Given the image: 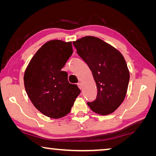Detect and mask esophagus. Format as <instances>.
Listing matches in <instances>:
<instances>
[{
  "label": "esophagus",
  "mask_w": 156,
  "mask_h": 156,
  "mask_svg": "<svg viewBox=\"0 0 156 156\" xmlns=\"http://www.w3.org/2000/svg\"><path fill=\"white\" fill-rule=\"evenodd\" d=\"M77 85H78V88L80 89H82V84L81 83H78L77 84Z\"/></svg>",
  "instance_id": "34e87169"
}]
</instances>
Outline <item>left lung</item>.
<instances>
[{"label":"left lung","mask_w":156,"mask_h":156,"mask_svg":"<svg viewBox=\"0 0 156 156\" xmlns=\"http://www.w3.org/2000/svg\"><path fill=\"white\" fill-rule=\"evenodd\" d=\"M73 44L78 56L89 66L96 84V99L87 102L88 106L102 115L114 112L125 100L130 77L123 55L94 36L83 37Z\"/></svg>","instance_id":"1"}]
</instances>
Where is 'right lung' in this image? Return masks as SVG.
I'll return each mask as SVG.
<instances>
[{
  "instance_id": "obj_1",
  "label": "right lung",
  "mask_w": 156,
  "mask_h": 156,
  "mask_svg": "<svg viewBox=\"0 0 156 156\" xmlns=\"http://www.w3.org/2000/svg\"><path fill=\"white\" fill-rule=\"evenodd\" d=\"M73 54L72 42L51 40L36 52L24 73V85L29 98L39 112L58 119L70 112L80 93L70 84L68 74L61 71Z\"/></svg>"
}]
</instances>
